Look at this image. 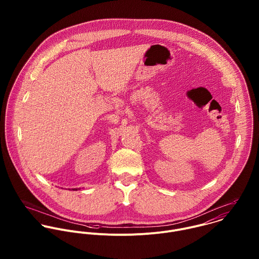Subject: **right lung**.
I'll list each match as a JSON object with an SVG mask.
<instances>
[{
  "instance_id": "1",
  "label": "right lung",
  "mask_w": 259,
  "mask_h": 259,
  "mask_svg": "<svg viewBox=\"0 0 259 259\" xmlns=\"http://www.w3.org/2000/svg\"><path fill=\"white\" fill-rule=\"evenodd\" d=\"M78 189H79V188H78ZM73 190H77V189H76V188H73Z\"/></svg>"
}]
</instances>
